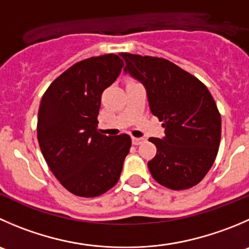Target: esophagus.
<instances>
[{
    "label": "esophagus",
    "mask_w": 249,
    "mask_h": 249,
    "mask_svg": "<svg viewBox=\"0 0 249 249\" xmlns=\"http://www.w3.org/2000/svg\"><path fill=\"white\" fill-rule=\"evenodd\" d=\"M142 142H143V139H141V137H132V144H135V146L142 143Z\"/></svg>",
    "instance_id": "esophagus-1"
}]
</instances>
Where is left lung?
Instances as JSON below:
<instances>
[{"label": "left lung", "mask_w": 249, "mask_h": 249, "mask_svg": "<svg viewBox=\"0 0 249 249\" xmlns=\"http://www.w3.org/2000/svg\"><path fill=\"white\" fill-rule=\"evenodd\" d=\"M122 57L125 73L143 84L151 112L165 127L163 139H149L157 147L148 161L152 176L170 190L191 189L203 180L219 151L221 117L213 96L170 60L131 53Z\"/></svg>", "instance_id": "left-lung-1"}]
</instances>
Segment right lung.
<instances>
[{
    "label": "right lung",
    "instance_id": "1",
    "mask_svg": "<svg viewBox=\"0 0 249 249\" xmlns=\"http://www.w3.org/2000/svg\"><path fill=\"white\" fill-rule=\"evenodd\" d=\"M117 54L84 59L60 74L41 98L37 140L48 168L64 189L97 197L118 182L131 147L127 134L106 136L97 129L101 96L119 76Z\"/></svg>",
    "mask_w": 249,
    "mask_h": 249
}]
</instances>
